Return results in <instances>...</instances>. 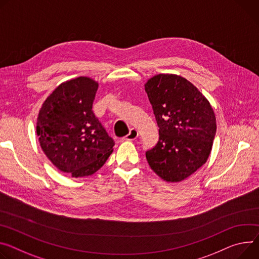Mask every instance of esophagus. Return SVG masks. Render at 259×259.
I'll list each match as a JSON object with an SVG mask.
<instances>
[{
  "label": "esophagus",
  "instance_id": "esophagus-1",
  "mask_svg": "<svg viewBox=\"0 0 259 259\" xmlns=\"http://www.w3.org/2000/svg\"><path fill=\"white\" fill-rule=\"evenodd\" d=\"M137 137H138V131L136 129H134V128H131L129 134L124 137V140H134Z\"/></svg>",
  "mask_w": 259,
  "mask_h": 259
}]
</instances>
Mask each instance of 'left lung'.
Listing matches in <instances>:
<instances>
[{
  "instance_id": "obj_1",
  "label": "left lung",
  "mask_w": 259,
  "mask_h": 259,
  "mask_svg": "<svg viewBox=\"0 0 259 259\" xmlns=\"http://www.w3.org/2000/svg\"><path fill=\"white\" fill-rule=\"evenodd\" d=\"M145 90L159 127L157 145L146 152L149 165L164 181H184L210 154L217 129L213 107L194 84L177 74L155 75Z\"/></svg>"
}]
</instances>
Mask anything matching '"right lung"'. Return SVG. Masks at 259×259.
Listing matches in <instances>:
<instances>
[{"instance_id":"add662e5","label":"right lung","mask_w":259,"mask_h":259,"mask_svg":"<svg viewBox=\"0 0 259 259\" xmlns=\"http://www.w3.org/2000/svg\"><path fill=\"white\" fill-rule=\"evenodd\" d=\"M98 82L85 76L61 83L46 98L37 119L40 146L54 165L72 178L99 170L114 142L92 107Z\"/></svg>"}]
</instances>
